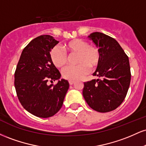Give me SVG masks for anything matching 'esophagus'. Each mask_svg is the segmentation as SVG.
<instances>
[{
    "label": "esophagus",
    "mask_w": 146,
    "mask_h": 146,
    "mask_svg": "<svg viewBox=\"0 0 146 146\" xmlns=\"http://www.w3.org/2000/svg\"><path fill=\"white\" fill-rule=\"evenodd\" d=\"M68 82H69L70 85H73V84L75 83V82L74 81H71V80H69V81H68Z\"/></svg>",
    "instance_id": "1"
}]
</instances>
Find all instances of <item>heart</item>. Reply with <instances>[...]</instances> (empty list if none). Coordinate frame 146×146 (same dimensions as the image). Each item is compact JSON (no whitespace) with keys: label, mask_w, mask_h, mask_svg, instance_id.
<instances>
[{"label":"heart","mask_w":146,"mask_h":146,"mask_svg":"<svg viewBox=\"0 0 146 146\" xmlns=\"http://www.w3.org/2000/svg\"><path fill=\"white\" fill-rule=\"evenodd\" d=\"M63 48L68 56L76 54L75 63L77 65L65 68L62 72V77L66 80H80L88 73V67L93 70L99 65L101 57L100 50L96 46L88 45L84 40H72L64 44ZM66 54L58 46L52 48L50 58L57 68H62L67 64L68 58Z\"/></svg>","instance_id":"obj_1"}]
</instances>
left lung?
<instances>
[{
  "instance_id": "left-lung-1",
  "label": "left lung",
  "mask_w": 146,
  "mask_h": 146,
  "mask_svg": "<svg viewBox=\"0 0 146 146\" xmlns=\"http://www.w3.org/2000/svg\"><path fill=\"white\" fill-rule=\"evenodd\" d=\"M100 51V62L93 73L97 80L84 82L85 101L92 109L107 113L116 109L126 96L130 83L128 57L116 40L103 33L88 36Z\"/></svg>"
}]
</instances>
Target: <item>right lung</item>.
Here are the masks:
<instances>
[{
	"label": "right lung",
	"mask_w": 146,
	"mask_h": 146,
	"mask_svg": "<svg viewBox=\"0 0 146 146\" xmlns=\"http://www.w3.org/2000/svg\"><path fill=\"white\" fill-rule=\"evenodd\" d=\"M59 41L49 35L34 38L25 46L14 74V86L20 102L35 116L47 118L62 108L69 88L67 80L50 58V52ZM48 79L58 80L55 86L47 85Z\"/></svg>",
	"instance_id": "1"
}]
</instances>
